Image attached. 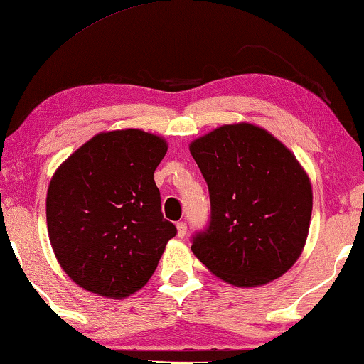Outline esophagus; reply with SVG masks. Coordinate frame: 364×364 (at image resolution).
I'll return each instance as SVG.
<instances>
[{
  "label": "esophagus",
  "instance_id": "34e87169",
  "mask_svg": "<svg viewBox=\"0 0 364 364\" xmlns=\"http://www.w3.org/2000/svg\"><path fill=\"white\" fill-rule=\"evenodd\" d=\"M186 233H187V223L186 222H178L177 223V235L183 238V237H186Z\"/></svg>",
  "mask_w": 364,
  "mask_h": 364
}]
</instances>
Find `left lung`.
I'll use <instances>...</instances> for the list:
<instances>
[{"label":"left lung","mask_w":364,"mask_h":364,"mask_svg":"<svg viewBox=\"0 0 364 364\" xmlns=\"http://www.w3.org/2000/svg\"><path fill=\"white\" fill-rule=\"evenodd\" d=\"M210 196V222L192 252L213 275L258 287L298 260L310 228L306 172L283 144L253 124L217 127L191 144Z\"/></svg>","instance_id":"obj_1"}]
</instances>
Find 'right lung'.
Returning a JSON list of instances; mask_svg holds the SVG:
<instances>
[{"label": "right lung", "instance_id": "obj_1", "mask_svg": "<svg viewBox=\"0 0 364 364\" xmlns=\"http://www.w3.org/2000/svg\"><path fill=\"white\" fill-rule=\"evenodd\" d=\"M167 142L139 129L101 132L64 161L46 197L49 242L84 290L124 298L149 282L177 228L154 172Z\"/></svg>", "mask_w": 364, "mask_h": 364}]
</instances>
